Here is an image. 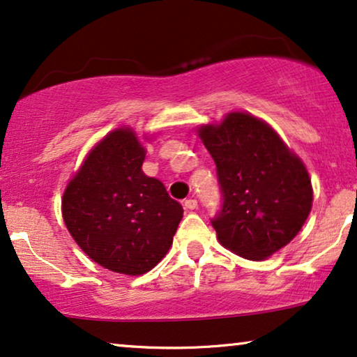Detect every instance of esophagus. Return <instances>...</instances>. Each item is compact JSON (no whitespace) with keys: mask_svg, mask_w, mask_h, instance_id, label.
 <instances>
[{"mask_svg":"<svg viewBox=\"0 0 357 357\" xmlns=\"http://www.w3.org/2000/svg\"><path fill=\"white\" fill-rule=\"evenodd\" d=\"M184 207L188 210H195V208H197V200H195V199H185L184 200Z\"/></svg>","mask_w":357,"mask_h":357,"instance_id":"1","label":"esophagus"}]
</instances>
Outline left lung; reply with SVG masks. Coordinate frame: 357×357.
Returning <instances> with one entry per match:
<instances>
[{
  "label": "left lung",
  "mask_w": 357,
  "mask_h": 357,
  "mask_svg": "<svg viewBox=\"0 0 357 357\" xmlns=\"http://www.w3.org/2000/svg\"><path fill=\"white\" fill-rule=\"evenodd\" d=\"M199 135L217 165L223 202L212 227L222 245L249 260L284 248L312 207L304 163L249 113H229L218 126L200 128Z\"/></svg>",
  "instance_id": "1"
}]
</instances>
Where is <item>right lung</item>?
Segmentation results:
<instances>
[{"mask_svg":"<svg viewBox=\"0 0 357 357\" xmlns=\"http://www.w3.org/2000/svg\"><path fill=\"white\" fill-rule=\"evenodd\" d=\"M145 149L129 128L109 132L64 190V223L93 262L124 275L152 270L173 244L183 207L145 176Z\"/></svg>","mask_w":357,"mask_h":357,"instance_id":"obj_1","label":"right lung"}]
</instances>
